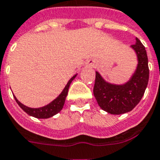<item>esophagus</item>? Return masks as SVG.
<instances>
[{
    "instance_id": "obj_1",
    "label": "esophagus",
    "mask_w": 160,
    "mask_h": 160,
    "mask_svg": "<svg viewBox=\"0 0 160 160\" xmlns=\"http://www.w3.org/2000/svg\"><path fill=\"white\" fill-rule=\"evenodd\" d=\"M88 65L89 66V67H94L95 62L93 61V60H89V61L88 62Z\"/></svg>"
}]
</instances>
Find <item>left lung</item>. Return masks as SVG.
Instances as JSON below:
<instances>
[{"mask_svg":"<svg viewBox=\"0 0 160 160\" xmlns=\"http://www.w3.org/2000/svg\"><path fill=\"white\" fill-rule=\"evenodd\" d=\"M131 47L137 55V69L128 82L115 85L107 82L98 72L93 93L99 106L111 114H121L132 110L140 102L146 89L149 81L148 57L145 47L138 38Z\"/></svg>","mask_w":160,"mask_h":160,"instance_id":"1","label":"left lung"}]
</instances>
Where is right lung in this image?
<instances>
[{"mask_svg": "<svg viewBox=\"0 0 160 160\" xmlns=\"http://www.w3.org/2000/svg\"><path fill=\"white\" fill-rule=\"evenodd\" d=\"M76 76H77V74H75L73 77L71 78L70 80L68 82L67 85L65 86V88L63 90V92L59 95L57 98L55 99L53 101H51L50 104L47 105L46 106L41 107V108H36V109H34V108H29V107L26 106V105H23L22 103L19 102L14 96V97L15 99V101H16L17 104L19 105V107L23 109V111L26 112L28 115L35 117L37 118H51V117H52V116L55 115L56 113H59L63 109V106H64V102H65L66 96L68 95V88H69V86H70L71 82L75 78Z\"/></svg>", "mask_w": 160, "mask_h": 160, "instance_id": "right-lung-1", "label": "right lung"}]
</instances>
